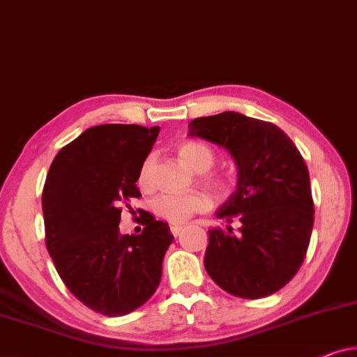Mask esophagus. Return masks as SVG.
I'll return each mask as SVG.
<instances>
[{"mask_svg":"<svg viewBox=\"0 0 357 357\" xmlns=\"http://www.w3.org/2000/svg\"><path fill=\"white\" fill-rule=\"evenodd\" d=\"M169 229H172V234L173 236H179L181 231H183V227H179V225H173V227L169 228Z\"/></svg>","mask_w":357,"mask_h":357,"instance_id":"esophagus-1","label":"esophagus"}]
</instances>
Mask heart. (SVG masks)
<instances>
[{"label": "heart", "instance_id": "obj_1", "mask_svg": "<svg viewBox=\"0 0 357 357\" xmlns=\"http://www.w3.org/2000/svg\"><path fill=\"white\" fill-rule=\"evenodd\" d=\"M183 162L195 173H204V181L215 194H225L228 185L227 181L218 174L207 173L217 163V153L208 144L200 140H189L178 149ZM155 160L152 155L145 158L139 173L140 188H152V169ZM153 212L169 223L179 225L188 222L195 213H204L210 208V200L202 192H162L153 199Z\"/></svg>", "mask_w": 357, "mask_h": 357}]
</instances>
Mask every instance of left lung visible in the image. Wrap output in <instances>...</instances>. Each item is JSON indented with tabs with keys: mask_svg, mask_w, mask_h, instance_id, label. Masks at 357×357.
<instances>
[{
	"mask_svg": "<svg viewBox=\"0 0 357 357\" xmlns=\"http://www.w3.org/2000/svg\"><path fill=\"white\" fill-rule=\"evenodd\" d=\"M189 135L222 145L238 165V188L217 217L233 228L208 231L204 265L227 293L259 299L277 293L304 262L314 227L309 169L272 123L225 112L190 121Z\"/></svg>",
	"mask_w": 357,
	"mask_h": 357,
	"instance_id": "left-lung-1",
	"label": "left lung"
}]
</instances>
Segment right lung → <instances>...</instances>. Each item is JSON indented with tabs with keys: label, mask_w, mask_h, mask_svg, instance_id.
<instances>
[{
	"label": "right lung",
	"mask_w": 357,
	"mask_h": 357,
	"mask_svg": "<svg viewBox=\"0 0 357 357\" xmlns=\"http://www.w3.org/2000/svg\"><path fill=\"white\" fill-rule=\"evenodd\" d=\"M160 128L102 124L59 150L45 181V241L66 288L95 312L118 317L147 303L173 234L144 213L139 236L119 233L121 205L140 197L142 163Z\"/></svg>",
	"instance_id": "add662e5"
}]
</instances>
